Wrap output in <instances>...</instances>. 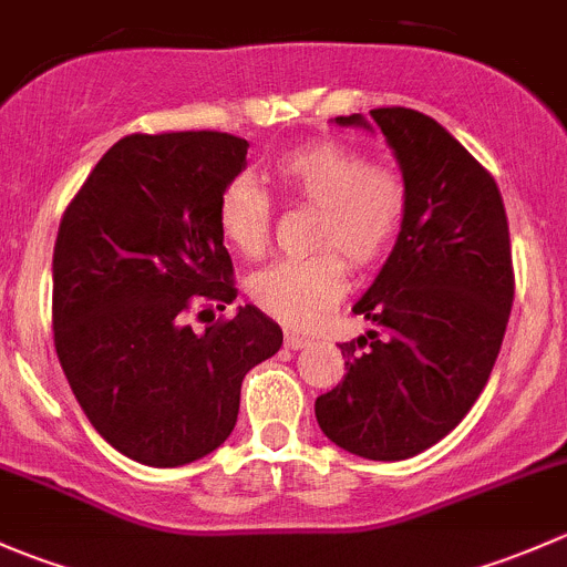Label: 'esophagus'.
<instances>
[{
  "mask_svg": "<svg viewBox=\"0 0 567 567\" xmlns=\"http://www.w3.org/2000/svg\"><path fill=\"white\" fill-rule=\"evenodd\" d=\"M310 346V340L301 334H296V331H285V348H290V351H299V348H307Z\"/></svg>",
  "mask_w": 567,
  "mask_h": 567,
  "instance_id": "esophagus-1",
  "label": "esophagus"
}]
</instances>
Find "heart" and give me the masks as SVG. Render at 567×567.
Instances as JSON below:
<instances>
[{
  "mask_svg": "<svg viewBox=\"0 0 567 567\" xmlns=\"http://www.w3.org/2000/svg\"><path fill=\"white\" fill-rule=\"evenodd\" d=\"M274 177L290 199L316 205L312 257H290L249 279V296L266 316L288 326H312L348 290V266L370 268L384 260L405 219V183L394 169L375 167L362 151L318 140L288 151ZM274 208L251 175L233 177L219 197V227L233 249L255 257L271 236ZM334 248H340L334 252Z\"/></svg>",
  "mask_w": 567,
  "mask_h": 567,
  "instance_id": "1",
  "label": "heart"
}]
</instances>
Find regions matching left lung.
<instances>
[{"instance_id":"8db88e82","label":"left lung","mask_w":567,"mask_h":567,"mask_svg":"<svg viewBox=\"0 0 567 567\" xmlns=\"http://www.w3.org/2000/svg\"><path fill=\"white\" fill-rule=\"evenodd\" d=\"M403 173L405 219L353 312L375 326L340 342L346 379L316 400L320 431L346 453L403 461L466 416L499 357L513 307L505 205L494 177L427 114L373 109ZM337 125L373 131L362 114Z\"/></svg>"}]
</instances>
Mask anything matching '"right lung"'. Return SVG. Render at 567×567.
<instances>
[{
  "instance_id": "1",
  "label": "right lung",
  "mask_w": 567,
  "mask_h": 567,
  "mask_svg": "<svg viewBox=\"0 0 567 567\" xmlns=\"http://www.w3.org/2000/svg\"><path fill=\"white\" fill-rule=\"evenodd\" d=\"M249 142L221 131L131 134L68 205L54 244V346L95 431L125 458L183 466L230 436L241 381L282 346L257 307L194 331L236 301L219 197Z\"/></svg>"
}]
</instances>
